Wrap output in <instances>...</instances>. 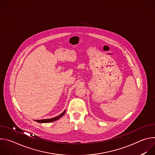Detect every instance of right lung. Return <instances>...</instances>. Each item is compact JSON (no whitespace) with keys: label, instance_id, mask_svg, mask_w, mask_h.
Listing matches in <instances>:
<instances>
[{"label":"right lung","instance_id":"right-lung-1","mask_svg":"<svg viewBox=\"0 0 155 155\" xmlns=\"http://www.w3.org/2000/svg\"><path fill=\"white\" fill-rule=\"evenodd\" d=\"M65 110H64V112L63 113H62L61 115H59V116L58 117H56L54 118H50V119H45V120H36L37 122L38 123H50V122H53V121H54L57 120H58L59 118H60L61 117H62L64 114H65Z\"/></svg>","mask_w":155,"mask_h":155}]
</instances>
